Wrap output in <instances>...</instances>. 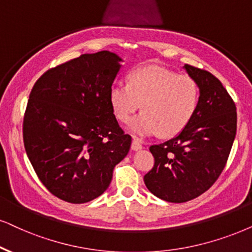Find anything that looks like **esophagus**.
I'll list each match as a JSON object with an SVG mask.
<instances>
[{
    "label": "esophagus",
    "mask_w": 252,
    "mask_h": 252,
    "mask_svg": "<svg viewBox=\"0 0 252 252\" xmlns=\"http://www.w3.org/2000/svg\"><path fill=\"white\" fill-rule=\"evenodd\" d=\"M143 148V145L139 143L138 139L133 138V141L131 143V149L133 150V151H138V150H141Z\"/></svg>",
    "instance_id": "34e87169"
}]
</instances>
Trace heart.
I'll use <instances>...</instances> for the list:
<instances>
[{"instance_id":"1","label":"heart","mask_w":252,"mask_h":252,"mask_svg":"<svg viewBox=\"0 0 252 252\" xmlns=\"http://www.w3.org/2000/svg\"><path fill=\"white\" fill-rule=\"evenodd\" d=\"M109 101L116 119L123 123L129 122L142 104L144 111L129 124L133 135L145 137L160 131L163 136H173L196 111L199 87L189 75L161 66H146L135 69L128 84L114 81Z\"/></svg>"}]
</instances>
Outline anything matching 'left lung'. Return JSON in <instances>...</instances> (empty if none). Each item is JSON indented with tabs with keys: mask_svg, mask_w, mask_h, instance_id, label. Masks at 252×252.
<instances>
[{
	"mask_svg": "<svg viewBox=\"0 0 252 252\" xmlns=\"http://www.w3.org/2000/svg\"><path fill=\"white\" fill-rule=\"evenodd\" d=\"M195 80L200 96L187 126L170 141L150 146L155 157L144 176L148 189L159 199L181 203L213 186L227 164L236 136V106L212 73L185 65Z\"/></svg>",
	"mask_w": 252,
	"mask_h": 252,
	"instance_id": "obj_1",
	"label": "left lung"
}]
</instances>
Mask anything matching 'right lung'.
<instances>
[{
	"label": "right lung",
	"instance_id": "add662e5",
	"mask_svg": "<svg viewBox=\"0 0 252 252\" xmlns=\"http://www.w3.org/2000/svg\"><path fill=\"white\" fill-rule=\"evenodd\" d=\"M121 62L109 51L86 53L46 71L31 91L25 151L44 186L63 201L100 196L128 155L131 136L119 126L109 101Z\"/></svg>",
	"mask_w": 252,
	"mask_h": 252
}]
</instances>
